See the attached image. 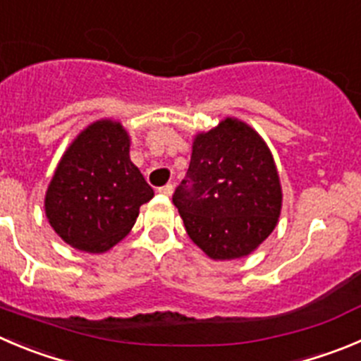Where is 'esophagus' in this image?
I'll return each mask as SVG.
<instances>
[{
    "instance_id": "obj_1",
    "label": "esophagus",
    "mask_w": 361,
    "mask_h": 361,
    "mask_svg": "<svg viewBox=\"0 0 361 361\" xmlns=\"http://www.w3.org/2000/svg\"><path fill=\"white\" fill-rule=\"evenodd\" d=\"M158 192H160L161 196H167V197H169L171 194H173V185H171V183L164 185V187H160V188H158Z\"/></svg>"
}]
</instances>
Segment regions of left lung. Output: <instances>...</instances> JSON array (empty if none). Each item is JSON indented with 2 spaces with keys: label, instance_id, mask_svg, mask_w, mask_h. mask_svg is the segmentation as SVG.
<instances>
[{
  "label": "left lung",
  "instance_id": "8db88e82",
  "mask_svg": "<svg viewBox=\"0 0 361 361\" xmlns=\"http://www.w3.org/2000/svg\"><path fill=\"white\" fill-rule=\"evenodd\" d=\"M281 200L267 144L233 117L196 135L187 176L173 196L188 237L212 260L255 251L278 224Z\"/></svg>",
  "mask_w": 361,
  "mask_h": 361
}]
</instances>
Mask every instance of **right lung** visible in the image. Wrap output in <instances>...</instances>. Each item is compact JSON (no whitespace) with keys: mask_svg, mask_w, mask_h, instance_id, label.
Segmentation results:
<instances>
[{"mask_svg":"<svg viewBox=\"0 0 361 361\" xmlns=\"http://www.w3.org/2000/svg\"><path fill=\"white\" fill-rule=\"evenodd\" d=\"M154 196L130 160L123 124L101 119L71 142L49 181L44 208L63 242L87 252H104L123 240L139 208Z\"/></svg>","mask_w":361,"mask_h":361,"instance_id":"obj_1","label":"right lung"}]
</instances>
